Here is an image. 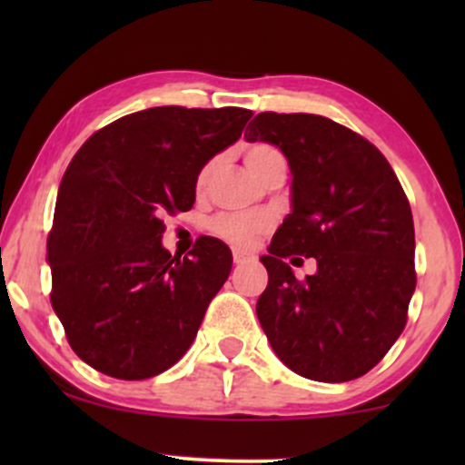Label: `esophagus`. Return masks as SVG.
I'll list each match as a JSON object with an SVG mask.
<instances>
[{
    "instance_id": "34e87169",
    "label": "esophagus",
    "mask_w": 465,
    "mask_h": 465,
    "mask_svg": "<svg viewBox=\"0 0 465 465\" xmlns=\"http://www.w3.org/2000/svg\"><path fill=\"white\" fill-rule=\"evenodd\" d=\"M251 258H253V255L247 253V251L233 249V264H244V262H249Z\"/></svg>"
}]
</instances>
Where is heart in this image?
<instances>
[{"mask_svg": "<svg viewBox=\"0 0 465 465\" xmlns=\"http://www.w3.org/2000/svg\"><path fill=\"white\" fill-rule=\"evenodd\" d=\"M244 159H247V165L253 170L255 174H260L271 162H277V159H284L282 153L277 151L271 143H251L244 153ZM216 159H210L196 174V192H203L210 183L212 174H214ZM271 225H273V218L269 214H218L212 218L210 232L214 236L223 238L229 244H236V247H253L258 242L260 236H264L269 232Z\"/></svg>", "mask_w": 465, "mask_h": 465, "instance_id": "1", "label": "heart"}]
</instances>
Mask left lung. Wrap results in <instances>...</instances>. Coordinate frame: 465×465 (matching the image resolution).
Returning <instances> with one entry per match:
<instances>
[{"mask_svg":"<svg viewBox=\"0 0 465 465\" xmlns=\"http://www.w3.org/2000/svg\"><path fill=\"white\" fill-rule=\"evenodd\" d=\"M244 137L280 146L292 170V214L260 258L269 286L255 312L266 339L303 378H361L407 325L418 282L407 194L385 154L323 115L264 111ZM292 254L317 259L318 273L292 276L283 262Z\"/></svg>","mask_w":465,"mask_h":465,"instance_id":"obj_1","label":"left lung"}]
</instances>
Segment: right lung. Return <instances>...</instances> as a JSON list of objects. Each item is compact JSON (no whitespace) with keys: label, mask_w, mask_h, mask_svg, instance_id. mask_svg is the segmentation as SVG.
Here are the masks:
<instances>
[{"label":"right lung","mask_w":465,"mask_h":465,"mask_svg":"<svg viewBox=\"0 0 465 465\" xmlns=\"http://www.w3.org/2000/svg\"><path fill=\"white\" fill-rule=\"evenodd\" d=\"M249 109L154 106L95 131L63 174L47 236L50 302L94 370L143 381L188 351L232 271L201 236L183 260L162 247L163 214L194 205L199 170L242 133Z\"/></svg>","instance_id":"obj_1"}]
</instances>
